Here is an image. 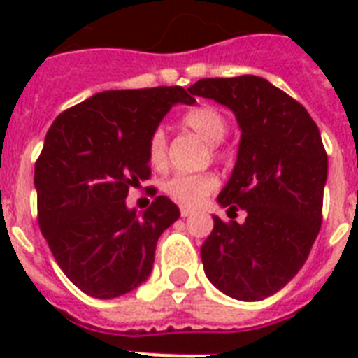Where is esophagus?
I'll return each instance as SVG.
<instances>
[{
    "instance_id": "esophagus-1",
    "label": "esophagus",
    "mask_w": 358,
    "mask_h": 358,
    "mask_svg": "<svg viewBox=\"0 0 358 358\" xmlns=\"http://www.w3.org/2000/svg\"><path fill=\"white\" fill-rule=\"evenodd\" d=\"M193 213H195L193 208H187V206L180 208V215H182V217H189V215H193Z\"/></svg>"
}]
</instances>
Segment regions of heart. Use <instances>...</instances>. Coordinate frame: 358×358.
<instances>
[{"instance_id":"heart-1","label":"heart","mask_w":358,"mask_h":358,"mask_svg":"<svg viewBox=\"0 0 358 358\" xmlns=\"http://www.w3.org/2000/svg\"><path fill=\"white\" fill-rule=\"evenodd\" d=\"M180 124L184 128L191 129L208 145H212L213 154H217V145L224 139L229 124L224 115L213 106H196L182 115ZM148 162L152 167L163 169L167 165V135L163 129H156L148 139ZM217 176L212 173L199 174H174L163 184V191L173 201L187 206H195L202 199H206L210 193L217 189Z\"/></svg>"}]
</instances>
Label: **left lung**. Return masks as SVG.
I'll use <instances>...</instances> for the list:
<instances>
[{
  "instance_id": "left-lung-1",
  "label": "left lung",
  "mask_w": 358,
  "mask_h": 358,
  "mask_svg": "<svg viewBox=\"0 0 358 358\" xmlns=\"http://www.w3.org/2000/svg\"><path fill=\"white\" fill-rule=\"evenodd\" d=\"M187 91L223 103L241 129L238 159L217 202L247 217L213 230L201 247L204 273L224 295L262 301L308 258L322 227L327 154L303 106L258 76L206 78Z\"/></svg>"
}]
</instances>
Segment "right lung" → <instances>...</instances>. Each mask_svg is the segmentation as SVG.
I'll list each match as a JSON object with an SVG mask.
<instances>
[{
    "label": "right lung",
    "mask_w": 358,
    "mask_h": 358,
    "mask_svg": "<svg viewBox=\"0 0 358 358\" xmlns=\"http://www.w3.org/2000/svg\"><path fill=\"white\" fill-rule=\"evenodd\" d=\"M176 103L195 98L182 87L96 92L48 129L35 163L38 224L59 267L91 297L145 282L157 239L180 217L167 196L145 212L126 206L129 187L150 178L148 139Z\"/></svg>",
    "instance_id": "right-lung-1"
}]
</instances>
